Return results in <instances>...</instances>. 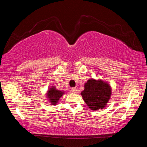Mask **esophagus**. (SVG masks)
Segmentation results:
<instances>
[{
  "mask_svg": "<svg viewBox=\"0 0 147 147\" xmlns=\"http://www.w3.org/2000/svg\"><path fill=\"white\" fill-rule=\"evenodd\" d=\"M71 92H73V93H76L77 90H76V88H71Z\"/></svg>",
  "mask_w": 147,
  "mask_h": 147,
  "instance_id": "34e87169",
  "label": "esophagus"
}]
</instances>
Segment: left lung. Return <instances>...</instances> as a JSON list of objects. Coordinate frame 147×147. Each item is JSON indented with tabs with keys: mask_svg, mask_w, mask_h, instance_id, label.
<instances>
[{
	"mask_svg": "<svg viewBox=\"0 0 147 147\" xmlns=\"http://www.w3.org/2000/svg\"><path fill=\"white\" fill-rule=\"evenodd\" d=\"M111 88L102 80L90 78L84 84V90L81 95L91 110L103 109L111 97Z\"/></svg>",
	"mask_w": 147,
	"mask_h": 147,
	"instance_id": "obj_1",
	"label": "left lung"
}]
</instances>
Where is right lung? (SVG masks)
<instances>
[{"instance_id":"1","label":"right lung","mask_w":147,"mask_h":147,"mask_svg":"<svg viewBox=\"0 0 147 147\" xmlns=\"http://www.w3.org/2000/svg\"><path fill=\"white\" fill-rule=\"evenodd\" d=\"M64 93V91L58 90V89H56L55 87L52 86L47 91V97L48 98L49 101L52 105L55 106L58 103L59 98L61 97Z\"/></svg>"}]
</instances>
